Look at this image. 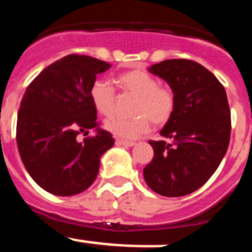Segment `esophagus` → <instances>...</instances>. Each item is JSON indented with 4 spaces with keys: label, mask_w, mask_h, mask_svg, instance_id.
Listing matches in <instances>:
<instances>
[{
    "label": "esophagus",
    "mask_w": 252,
    "mask_h": 252,
    "mask_svg": "<svg viewBox=\"0 0 252 252\" xmlns=\"http://www.w3.org/2000/svg\"><path fill=\"white\" fill-rule=\"evenodd\" d=\"M116 145L118 146H126V148H131V146L135 145L134 141H126V140H122V139H117L116 140Z\"/></svg>",
    "instance_id": "esophagus-1"
}]
</instances>
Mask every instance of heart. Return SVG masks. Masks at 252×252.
Returning <instances> with one entry per match:
<instances>
[{
  "mask_svg": "<svg viewBox=\"0 0 252 252\" xmlns=\"http://www.w3.org/2000/svg\"><path fill=\"white\" fill-rule=\"evenodd\" d=\"M122 87L138 97L134 118L113 117L106 122V129L122 140H135L150 130L153 121L163 126L173 116L176 108L175 94L168 87L158 86V80L148 72L134 70L119 77ZM90 97L94 108L102 116H112L116 109V91L109 82L97 79L90 89Z\"/></svg>",
  "mask_w": 252,
  "mask_h": 252,
  "instance_id": "b5f03b06",
  "label": "heart"
}]
</instances>
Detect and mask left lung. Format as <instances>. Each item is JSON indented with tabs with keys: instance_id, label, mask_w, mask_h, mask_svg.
I'll list each match as a JSON object with an SVG mask.
<instances>
[{
	"instance_id": "1",
	"label": "left lung",
	"mask_w": 252,
	"mask_h": 252,
	"mask_svg": "<svg viewBox=\"0 0 252 252\" xmlns=\"http://www.w3.org/2000/svg\"><path fill=\"white\" fill-rule=\"evenodd\" d=\"M167 82L176 108L161 129L165 140L149 144L154 158L144 180L163 197H182L197 191L216 172L230 141V109L225 89L201 64L170 59L148 69Z\"/></svg>"
}]
</instances>
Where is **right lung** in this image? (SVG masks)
I'll return each mask as SVG.
<instances>
[{"label": "right lung", "mask_w": 252, "mask_h": 252, "mask_svg": "<svg viewBox=\"0 0 252 252\" xmlns=\"http://www.w3.org/2000/svg\"><path fill=\"white\" fill-rule=\"evenodd\" d=\"M112 65L86 55H67L43 70L23 94L17 117V145L31 177L55 196H75L90 187L99 158L114 139L99 128L90 89ZM92 128L96 134L79 142Z\"/></svg>", "instance_id": "right-lung-1"}]
</instances>
